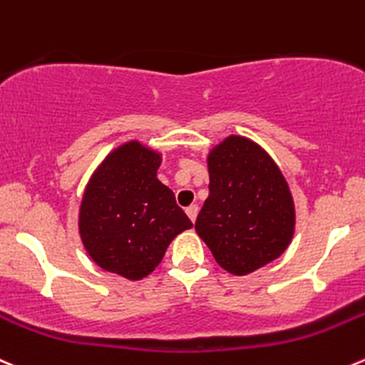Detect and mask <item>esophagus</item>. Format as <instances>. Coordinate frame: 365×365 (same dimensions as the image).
Wrapping results in <instances>:
<instances>
[{"instance_id": "1", "label": "esophagus", "mask_w": 365, "mask_h": 365, "mask_svg": "<svg viewBox=\"0 0 365 365\" xmlns=\"http://www.w3.org/2000/svg\"><path fill=\"white\" fill-rule=\"evenodd\" d=\"M197 210H200V208H197V205H190V207H187V215H189V219L190 221H196V217H197Z\"/></svg>"}]
</instances>
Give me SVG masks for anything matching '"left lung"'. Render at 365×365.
Segmentation results:
<instances>
[{
    "label": "left lung",
    "mask_w": 365,
    "mask_h": 365,
    "mask_svg": "<svg viewBox=\"0 0 365 365\" xmlns=\"http://www.w3.org/2000/svg\"><path fill=\"white\" fill-rule=\"evenodd\" d=\"M208 197L196 232L215 262L244 277L277 260L291 244L294 200L277 162L255 140L228 135L207 157Z\"/></svg>",
    "instance_id": "1"
}]
</instances>
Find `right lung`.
Masks as SVG:
<instances>
[{
	"label": "right lung",
	"mask_w": 365,
	"mask_h": 365,
	"mask_svg": "<svg viewBox=\"0 0 365 365\" xmlns=\"http://www.w3.org/2000/svg\"><path fill=\"white\" fill-rule=\"evenodd\" d=\"M160 164L157 150L128 140L98 165L81 197L78 230L88 257L126 280L151 274L171 240L192 228L157 178Z\"/></svg>",
	"instance_id": "right-lung-1"
}]
</instances>
